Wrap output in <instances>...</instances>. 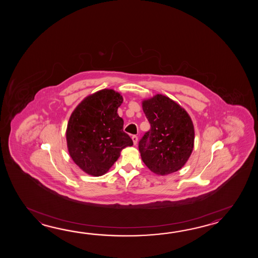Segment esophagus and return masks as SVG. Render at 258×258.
<instances>
[{"instance_id":"obj_1","label":"esophagus","mask_w":258,"mask_h":258,"mask_svg":"<svg viewBox=\"0 0 258 258\" xmlns=\"http://www.w3.org/2000/svg\"><path fill=\"white\" fill-rule=\"evenodd\" d=\"M132 139H133L134 145H137V141H138V137H137V136H133V137H132Z\"/></svg>"}]
</instances>
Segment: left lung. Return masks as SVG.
<instances>
[{
    "instance_id": "obj_1",
    "label": "left lung",
    "mask_w": 258,
    "mask_h": 258,
    "mask_svg": "<svg viewBox=\"0 0 258 258\" xmlns=\"http://www.w3.org/2000/svg\"><path fill=\"white\" fill-rule=\"evenodd\" d=\"M142 107L151 125L138 144L143 162L158 175L175 172L186 163L194 148L195 129L190 116L161 94L143 100Z\"/></svg>"
}]
</instances>
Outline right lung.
<instances>
[{
	"label": "right lung",
	"instance_id": "1",
	"mask_svg": "<svg viewBox=\"0 0 258 258\" xmlns=\"http://www.w3.org/2000/svg\"><path fill=\"white\" fill-rule=\"evenodd\" d=\"M121 94L102 89L89 95L73 111L66 129L67 148L74 162L86 173L105 174L133 146L123 132V120L117 113L122 103Z\"/></svg>",
	"mask_w": 258,
	"mask_h": 258
}]
</instances>
